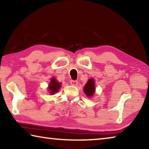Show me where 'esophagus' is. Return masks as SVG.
<instances>
[{
	"label": "esophagus",
	"mask_w": 149,
	"mask_h": 149,
	"mask_svg": "<svg viewBox=\"0 0 149 149\" xmlns=\"http://www.w3.org/2000/svg\"><path fill=\"white\" fill-rule=\"evenodd\" d=\"M78 84L77 81H75V80H71L70 81V84L72 85H77Z\"/></svg>",
	"instance_id": "34e87169"
}]
</instances>
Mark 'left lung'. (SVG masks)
Returning a JSON list of instances; mask_svg holds the SVG:
<instances>
[{
    "label": "left lung",
    "instance_id": "obj_1",
    "mask_svg": "<svg viewBox=\"0 0 149 149\" xmlns=\"http://www.w3.org/2000/svg\"><path fill=\"white\" fill-rule=\"evenodd\" d=\"M84 92L88 97H91L93 95L95 91V81L93 79H89L87 83L84 86Z\"/></svg>",
    "mask_w": 149,
    "mask_h": 149
}]
</instances>
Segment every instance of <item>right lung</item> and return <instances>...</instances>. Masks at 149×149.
Here are the masks:
<instances>
[{
  "label": "right lung",
  "instance_id": "right-lung-1",
  "mask_svg": "<svg viewBox=\"0 0 149 149\" xmlns=\"http://www.w3.org/2000/svg\"><path fill=\"white\" fill-rule=\"evenodd\" d=\"M60 86H61V85H60V83H58V81H57V80H56L55 78H52L51 81H50L49 87V89L50 94L53 95L55 93H57L58 91L60 89Z\"/></svg>",
  "mask_w": 149,
  "mask_h": 149
}]
</instances>
